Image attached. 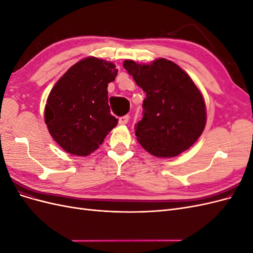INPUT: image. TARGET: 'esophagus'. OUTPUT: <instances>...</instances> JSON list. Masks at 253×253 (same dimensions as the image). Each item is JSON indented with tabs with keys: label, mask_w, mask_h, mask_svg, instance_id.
<instances>
[{
	"label": "esophagus",
	"mask_w": 253,
	"mask_h": 253,
	"mask_svg": "<svg viewBox=\"0 0 253 253\" xmlns=\"http://www.w3.org/2000/svg\"><path fill=\"white\" fill-rule=\"evenodd\" d=\"M128 119H129V117H128V115H126V116H122V117H120L119 118V125H126L127 122H128Z\"/></svg>",
	"instance_id": "34e87169"
}]
</instances>
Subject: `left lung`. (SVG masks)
Instances as JSON below:
<instances>
[{"label":"left lung","instance_id":"8db88e82","mask_svg":"<svg viewBox=\"0 0 253 253\" xmlns=\"http://www.w3.org/2000/svg\"><path fill=\"white\" fill-rule=\"evenodd\" d=\"M124 67L145 91L143 117L135 126L137 140L156 157H175L188 150L204 131V97L189 75L170 60L150 64L126 60Z\"/></svg>","mask_w":253,"mask_h":253}]
</instances>
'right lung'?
Returning <instances> with one entry per match:
<instances>
[{
    "instance_id": "1",
    "label": "right lung",
    "mask_w": 253,
    "mask_h": 253,
    "mask_svg": "<svg viewBox=\"0 0 253 253\" xmlns=\"http://www.w3.org/2000/svg\"><path fill=\"white\" fill-rule=\"evenodd\" d=\"M118 70L112 62L87 57L55 84L44 111L49 134L65 152L87 156L117 126L109 106L108 84Z\"/></svg>"
}]
</instances>
